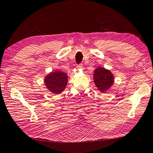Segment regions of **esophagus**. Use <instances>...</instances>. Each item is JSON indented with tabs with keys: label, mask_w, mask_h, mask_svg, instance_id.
Instances as JSON below:
<instances>
[{
	"label": "esophagus",
	"mask_w": 153,
	"mask_h": 153,
	"mask_svg": "<svg viewBox=\"0 0 153 153\" xmlns=\"http://www.w3.org/2000/svg\"><path fill=\"white\" fill-rule=\"evenodd\" d=\"M77 69H83V65L82 64H79L77 65Z\"/></svg>",
	"instance_id": "34e87169"
}]
</instances>
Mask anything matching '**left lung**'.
Wrapping results in <instances>:
<instances>
[{
  "label": "left lung",
  "instance_id": "left-lung-1",
  "mask_svg": "<svg viewBox=\"0 0 153 153\" xmlns=\"http://www.w3.org/2000/svg\"><path fill=\"white\" fill-rule=\"evenodd\" d=\"M94 79L95 84L99 90L105 92L114 82V77L110 71L104 68L99 67L94 71Z\"/></svg>",
  "mask_w": 153,
  "mask_h": 153
}]
</instances>
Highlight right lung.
<instances>
[{
	"mask_svg": "<svg viewBox=\"0 0 153 153\" xmlns=\"http://www.w3.org/2000/svg\"><path fill=\"white\" fill-rule=\"evenodd\" d=\"M44 83L48 90L53 94H61L67 85L68 76L63 71H56L46 76Z\"/></svg>",
	"mask_w": 153,
	"mask_h": 153,
	"instance_id": "add662e5",
	"label": "right lung"
}]
</instances>
